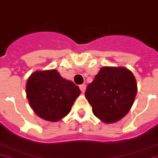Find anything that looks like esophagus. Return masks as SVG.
Returning <instances> with one entry per match:
<instances>
[{"label": "esophagus", "mask_w": 158, "mask_h": 158, "mask_svg": "<svg viewBox=\"0 0 158 158\" xmlns=\"http://www.w3.org/2000/svg\"><path fill=\"white\" fill-rule=\"evenodd\" d=\"M85 89H86V85L85 84H82L80 85V89L82 93H85Z\"/></svg>", "instance_id": "esophagus-1"}]
</instances>
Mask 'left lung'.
Segmentation results:
<instances>
[{"label": "left lung", "instance_id": "left-lung-1", "mask_svg": "<svg viewBox=\"0 0 158 158\" xmlns=\"http://www.w3.org/2000/svg\"><path fill=\"white\" fill-rule=\"evenodd\" d=\"M136 93V81L130 70L105 66L89 84L85 95L95 116L105 123H113L131 110Z\"/></svg>", "mask_w": 158, "mask_h": 158}]
</instances>
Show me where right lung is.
Listing matches in <instances>:
<instances>
[{
	"mask_svg": "<svg viewBox=\"0 0 158 158\" xmlns=\"http://www.w3.org/2000/svg\"><path fill=\"white\" fill-rule=\"evenodd\" d=\"M26 93L29 104L38 116L51 122L65 117L81 90L56 69L35 71L27 79Z\"/></svg>",
	"mask_w": 158,
	"mask_h": 158,
	"instance_id": "1",
	"label": "right lung"
}]
</instances>
